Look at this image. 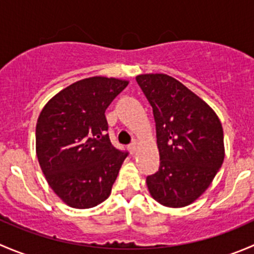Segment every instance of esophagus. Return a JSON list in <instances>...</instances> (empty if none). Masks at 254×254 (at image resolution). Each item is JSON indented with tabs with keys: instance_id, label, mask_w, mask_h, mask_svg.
I'll use <instances>...</instances> for the list:
<instances>
[{
	"instance_id": "obj_1",
	"label": "esophagus",
	"mask_w": 254,
	"mask_h": 254,
	"mask_svg": "<svg viewBox=\"0 0 254 254\" xmlns=\"http://www.w3.org/2000/svg\"><path fill=\"white\" fill-rule=\"evenodd\" d=\"M136 147H137L136 141H132L129 146H127V148H129V151H130V153H131V155H134V153L136 152Z\"/></svg>"
}]
</instances>
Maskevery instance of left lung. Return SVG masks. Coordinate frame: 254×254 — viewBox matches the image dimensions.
<instances>
[{"instance_id":"obj_1","label":"left lung","mask_w":254,"mask_h":254,"mask_svg":"<svg viewBox=\"0 0 254 254\" xmlns=\"http://www.w3.org/2000/svg\"><path fill=\"white\" fill-rule=\"evenodd\" d=\"M136 82L152 107L160 167L146 177L150 194L165 206L193 203L224 162V131L215 112L190 89L163 73Z\"/></svg>"}]
</instances>
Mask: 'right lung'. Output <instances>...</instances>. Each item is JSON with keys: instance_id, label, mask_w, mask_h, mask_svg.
Listing matches in <instances>:
<instances>
[{"instance_id": "right-lung-1", "label": "right lung", "mask_w": 254, "mask_h": 254, "mask_svg": "<svg viewBox=\"0 0 254 254\" xmlns=\"http://www.w3.org/2000/svg\"><path fill=\"white\" fill-rule=\"evenodd\" d=\"M127 86L101 76L81 79L53 97L38 118L39 165L67 205L88 209L111 194L127 152L112 145L104 113Z\"/></svg>"}]
</instances>
